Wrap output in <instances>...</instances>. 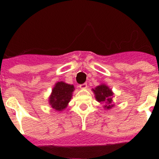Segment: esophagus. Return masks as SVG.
<instances>
[{
  "instance_id": "esophagus-1",
  "label": "esophagus",
  "mask_w": 159,
  "mask_h": 159,
  "mask_svg": "<svg viewBox=\"0 0 159 159\" xmlns=\"http://www.w3.org/2000/svg\"><path fill=\"white\" fill-rule=\"evenodd\" d=\"M79 88L81 89H84L87 88V83H84V84H81L79 85Z\"/></svg>"
}]
</instances>
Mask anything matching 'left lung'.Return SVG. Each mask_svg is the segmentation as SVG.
Returning <instances> with one entry per match:
<instances>
[{"mask_svg":"<svg viewBox=\"0 0 159 159\" xmlns=\"http://www.w3.org/2000/svg\"><path fill=\"white\" fill-rule=\"evenodd\" d=\"M95 98L98 102L105 103V108L107 109H109L111 107L114 106L112 105V99L111 96L113 95L111 92V90L109 89V88L107 87L105 84H101L98 86L95 89H93Z\"/></svg>","mask_w":159,"mask_h":159,"instance_id":"obj_1","label":"left lung"}]
</instances>
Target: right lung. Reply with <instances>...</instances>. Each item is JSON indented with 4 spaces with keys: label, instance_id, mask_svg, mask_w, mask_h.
Segmentation results:
<instances>
[{
    "label": "right lung",
    "instance_id": "right-lung-1",
    "mask_svg": "<svg viewBox=\"0 0 159 159\" xmlns=\"http://www.w3.org/2000/svg\"><path fill=\"white\" fill-rule=\"evenodd\" d=\"M74 86L65 82H57L50 97V105L57 111L65 109L72 97Z\"/></svg>",
    "mask_w": 159,
    "mask_h": 159
}]
</instances>
